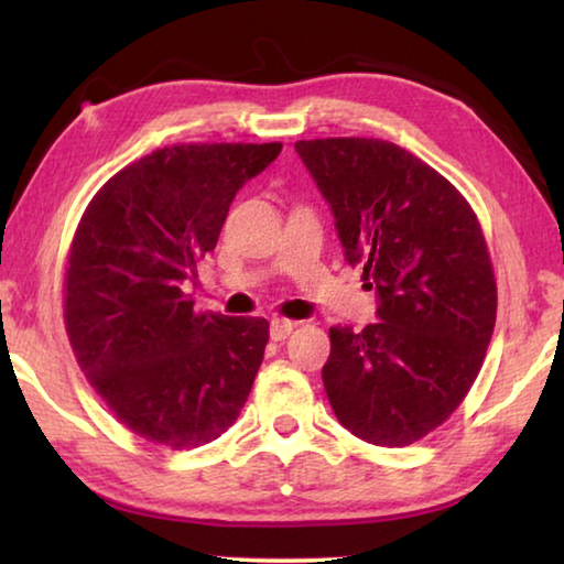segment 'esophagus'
I'll return each instance as SVG.
<instances>
[{"mask_svg": "<svg viewBox=\"0 0 564 564\" xmlns=\"http://www.w3.org/2000/svg\"><path fill=\"white\" fill-rule=\"evenodd\" d=\"M295 323L289 318H273L271 321V338L273 340H285L293 333Z\"/></svg>", "mask_w": 564, "mask_h": 564, "instance_id": "34e87169", "label": "esophagus"}]
</instances>
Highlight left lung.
Wrapping results in <instances>:
<instances>
[{
  "instance_id": "obj_1",
  "label": "left lung",
  "mask_w": 564,
  "mask_h": 564,
  "mask_svg": "<svg viewBox=\"0 0 564 564\" xmlns=\"http://www.w3.org/2000/svg\"><path fill=\"white\" fill-rule=\"evenodd\" d=\"M295 151L380 299L378 323L330 328L333 413L366 443H417L463 403L492 338L498 283L480 221L451 181L390 141L311 139Z\"/></svg>"
}]
</instances>
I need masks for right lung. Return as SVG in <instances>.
<instances>
[{
    "label": "right lung",
    "mask_w": 564,
    "mask_h": 564,
    "mask_svg": "<svg viewBox=\"0 0 564 564\" xmlns=\"http://www.w3.org/2000/svg\"><path fill=\"white\" fill-rule=\"evenodd\" d=\"M273 144H174L123 166L76 226L64 326L76 362L119 423L188 451L236 423L269 323L194 311L181 283L214 251L236 191Z\"/></svg>",
    "instance_id": "obj_1"
}]
</instances>
